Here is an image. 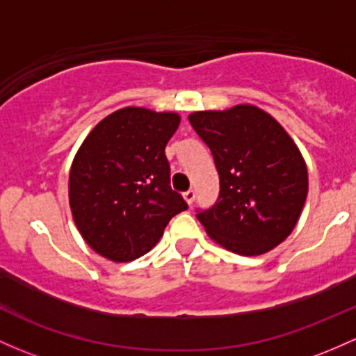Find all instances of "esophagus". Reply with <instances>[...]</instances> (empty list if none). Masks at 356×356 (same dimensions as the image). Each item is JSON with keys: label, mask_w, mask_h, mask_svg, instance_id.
<instances>
[{"label": "esophagus", "mask_w": 356, "mask_h": 356, "mask_svg": "<svg viewBox=\"0 0 356 356\" xmlns=\"http://www.w3.org/2000/svg\"><path fill=\"white\" fill-rule=\"evenodd\" d=\"M195 195H197V193H195V190H188V192L183 193V198H185V200H186V204L192 205L193 202H195Z\"/></svg>", "instance_id": "obj_1"}]
</instances>
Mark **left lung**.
<instances>
[{
	"label": "left lung",
	"mask_w": 356,
	"mask_h": 356,
	"mask_svg": "<svg viewBox=\"0 0 356 356\" xmlns=\"http://www.w3.org/2000/svg\"><path fill=\"white\" fill-rule=\"evenodd\" d=\"M190 124L219 173V197L197 210L207 234L225 250L258 256L286 239L307 197V168L285 129L253 105L195 112Z\"/></svg>",
	"instance_id": "left-lung-1"
}]
</instances>
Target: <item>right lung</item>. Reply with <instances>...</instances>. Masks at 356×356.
I'll return each mask as SVG.
<instances>
[{"label":"right lung","instance_id":"right-lung-1","mask_svg":"<svg viewBox=\"0 0 356 356\" xmlns=\"http://www.w3.org/2000/svg\"><path fill=\"white\" fill-rule=\"evenodd\" d=\"M177 113L127 106L103 118L79 147L70 175L72 219L98 254L117 263L146 254L188 209L170 185L164 147Z\"/></svg>","mask_w":356,"mask_h":356}]
</instances>
